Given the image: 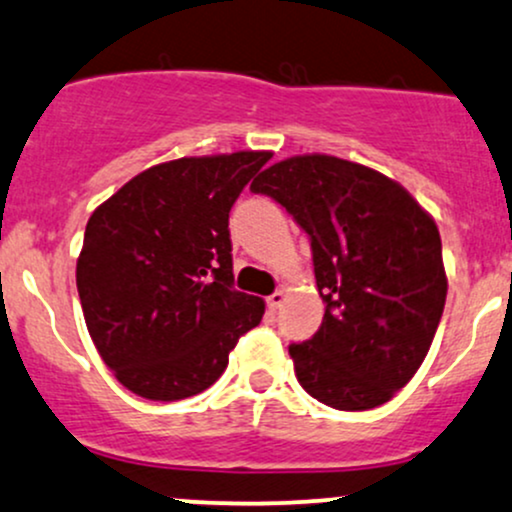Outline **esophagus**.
Here are the masks:
<instances>
[{
    "label": "esophagus",
    "mask_w": 512,
    "mask_h": 512,
    "mask_svg": "<svg viewBox=\"0 0 512 512\" xmlns=\"http://www.w3.org/2000/svg\"><path fill=\"white\" fill-rule=\"evenodd\" d=\"M266 304H268V309H270V311H278L280 306L285 304V292H282V290L273 292V294H270V297L266 299Z\"/></svg>",
    "instance_id": "34e87169"
}]
</instances>
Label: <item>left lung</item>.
Here are the masks:
<instances>
[{"label":"left lung","mask_w":512,"mask_h":512,"mask_svg":"<svg viewBox=\"0 0 512 512\" xmlns=\"http://www.w3.org/2000/svg\"><path fill=\"white\" fill-rule=\"evenodd\" d=\"M254 194L309 234L321 328L290 345L297 381L345 412L374 410L410 383L434 342L448 278L441 234L410 191L335 155H294L263 170Z\"/></svg>","instance_id":"8db88e82"}]
</instances>
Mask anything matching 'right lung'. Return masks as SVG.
<instances>
[{
    "instance_id": "add662e5",
    "label": "right lung",
    "mask_w": 512,
    "mask_h": 512,
    "mask_svg": "<svg viewBox=\"0 0 512 512\" xmlns=\"http://www.w3.org/2000/svg\"><path fill=\"white\" fill-rule=\"evenodd\" d=\"M268 150L179 158L129 179L90 215L76 263L102 362L146 400L213 386L266 302L234 290L230 210Z\"/></svg>"
}]
</instances>
